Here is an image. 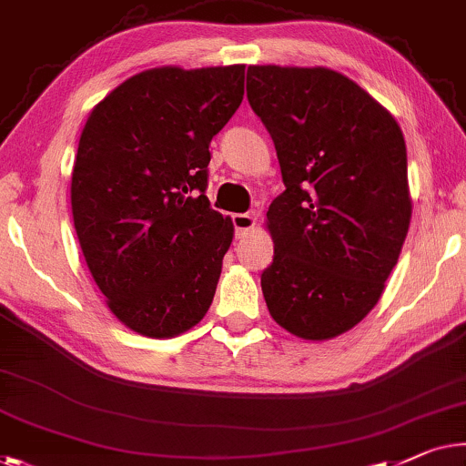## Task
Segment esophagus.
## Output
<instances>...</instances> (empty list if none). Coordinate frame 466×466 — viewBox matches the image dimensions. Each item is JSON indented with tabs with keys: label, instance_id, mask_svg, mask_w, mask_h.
<instances>
[{
	"label": "esophagus",
	"instance_id": "1",
	"mask_svg": "<svg viewBox=\"0 0 466 466\" xmlns=\"http://www.w3.org/2000/svg\"><path fill=\"white\" fill-rule=\"evenodd\" d=\"M254 225H256V218L252 214H233V227L238 238H246V235L254 228Z\"/></svg>",
	"mask_w": 466,
	"mask_h": 466
}]
</instances>
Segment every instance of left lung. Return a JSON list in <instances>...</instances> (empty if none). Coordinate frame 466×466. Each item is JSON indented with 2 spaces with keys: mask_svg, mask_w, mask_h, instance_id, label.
<instances>
[{
  "mask_svg": "<svg viewBox=\"0 0 466 466\" xmlns=\"http://www.w3.org/2000/svg\"><path fill=\"white\" fill-rule=\"evenodd\" d=\"M246 87L286 185L267 212L268 313L305 340L334 339L372 311L406 241V140L384 106L332 69L248 66Z\"/></svg>",
  "mask_w": 466,
  "mask_h": 466,
  "instance_id": "8db88e82",
  "label": "left lung"
}]
</instances>
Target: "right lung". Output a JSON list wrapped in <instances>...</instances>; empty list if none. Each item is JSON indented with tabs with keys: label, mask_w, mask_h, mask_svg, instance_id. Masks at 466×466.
<instances>
[{
	"label": "right lung",
	"mask_w": 466,
	"mask_h": 466,
	"mask_svg": "<svg viewBox=\"0 0 466 466\" xmlns=\"http://www.w3.org/2000/svg\"><path fill=\"white\" fill-rule=\"evenodd\" d=\"M244 65L143 71L94 106L71 208L94 281L117 319L183 334L212 305L231 218L206 198L210 140L244 100Z\"/></svg>",
	"instance_id": "1"
}]
</instances>
